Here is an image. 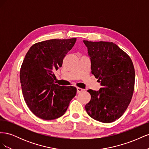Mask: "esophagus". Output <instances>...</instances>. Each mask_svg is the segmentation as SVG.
Returning <instances> with one entry per match:
<instances>
[{"label":"esophagus","mask_w":149,"mask_h":149,"mask_svg":"<svg viewBox=\"0 0 149 149\" xmlns=\"http://www.w3.org/2000/svg\"><path fill=\"white\" fill-rule=\"evenodd\" d=\"M76 89H77V93H79L83 91V89L82 88H77Z\"/></svg>","instance_id":"esophagus-1"}]
</instances>
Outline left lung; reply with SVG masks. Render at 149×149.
Listing matches in <instances>:
<instances>
[{"mask_svg":"<svg viewBox=\"0 0 149 149\" xmlns=\"http://www.w3.org/2000/svg\"><path fill=\"white\" fill-rule=\"evenodd\" d=\"M91 60V73L102 88L88 90L91 100L85 106L94 120L110 123L123 116L132 97L135 70L129 56L117 45L83 40Z\"/></svg>","mask_w":149,"mask_h":149,"instance_id":"obj_1","label":"left lung"}]
</instances>
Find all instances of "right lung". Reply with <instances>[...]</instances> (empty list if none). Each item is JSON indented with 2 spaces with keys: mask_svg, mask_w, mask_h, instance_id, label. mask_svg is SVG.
I'll return each mask as SVG.
<instances>
[{
  "mask_svg": "<svg viewBox=\"0 0 149 149\" xmlns=\"http://www.w3.org/2000/svg\"><path fill=\"white\" fill-rule=\"evenodd\" d=\"M76 41V38L46 40L33 45L26 54L20 71L22 93L30 110L39 118H60L76 96V88L56 84L53 73Z\"/></svg>",
  "mask_w": 149,
  "mask_h": 149,
  "instance_id": "add662e5",
  "label": "right lung"
}]
</instances>
